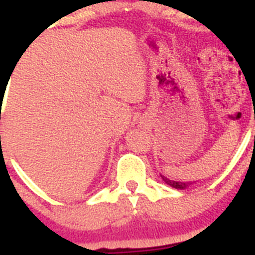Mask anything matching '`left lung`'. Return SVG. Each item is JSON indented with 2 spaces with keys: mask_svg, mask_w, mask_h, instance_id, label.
I'll use <instances>...</instances> for the list:
<instances>
[{
  "mask_svg": "<svg viewBox=\"0 0 255 255\" xmlns=\"http://www.w3.org/2000/svg\"><path fill=\"white\" fill-rule=\"evenodd\" d=\"M161 178H163V181H164L167 185L172 186V187H174V189L177 190H185L187 189L190 185H191L192 182H177V181H173V180H169V178H167V177H164L163 174H160Z\"/></svg>",
  "mask_w": 255,
  "mask_h": 255,
  "instance_id": "8db88e82",
  "label": "left lung"
}]
</instances>
